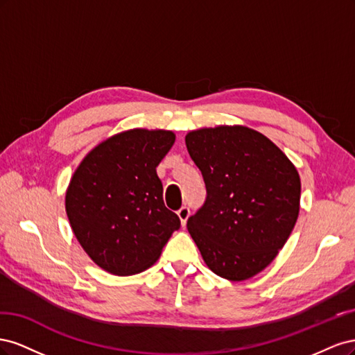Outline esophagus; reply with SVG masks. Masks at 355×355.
Returning a JSON list of instances; mask_svg holds the SVG:
<instances>
[{
  "mask_svg": "<svg viewBox=\"0 0 355 355\" xmlns=\"http://www.w3.org/2000/svg\"><path fill=\"white\" fill-rule=\"evenodd\" d=\"M189 214H191V210H189V207H187V206H182V207L178 210V216H179V219H180L182 227H185V223H187V220H188V218H189Z\"/></svg>",
  "mask_w": 355,
  "mask_h": 355,
  "instance_id": "esophagus-1",
  "label": "esophagus"
}]
</instances>
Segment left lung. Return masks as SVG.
<instances>
[{"mask_svg":"<svg viewBox=\"0 0 355 355\" xmlns=\"http://www.w3.org/2000/svg\"><path fill=\"white\" fill-rule=\"evenodd\" d=\"M188 153L207 197L188 231L210 270L231 282L270 265L292 234L299 214L296 167L262 133L243 125L191 132Z\"/></svg>","mask_w":355,"mask_h":355,"instance_id":"1","label":"left lung"}]
</instances>
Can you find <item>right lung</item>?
<instances>
[{
	"label": "right lung",
	"instance_id": "right-lung-1",
	"mask_svg": "<svg viewBox=\"0 0 355 355\" xmlns=\"http://www.w3.org/2000/svg\"><path fill=\"white\" fill-rule=\"evenodd\" d=\"M175 144L166 130L115 135L85 157L67 191V214L92 261L114 275L145 271L180 228L163 201L157 166Z\"/></svg>",
	"mask_w": 355,
	"mask_h": 355
}]
</instances>
